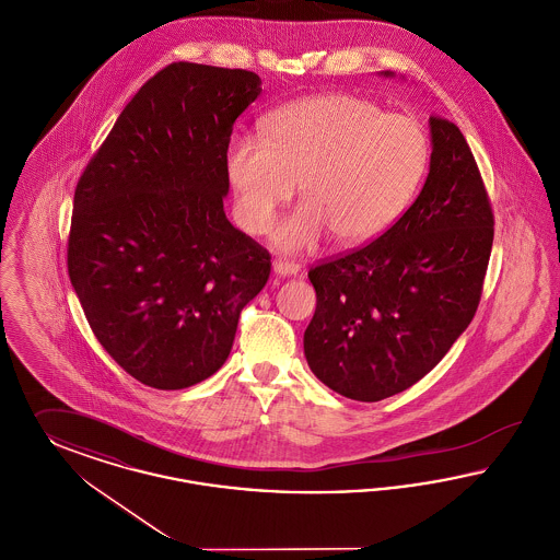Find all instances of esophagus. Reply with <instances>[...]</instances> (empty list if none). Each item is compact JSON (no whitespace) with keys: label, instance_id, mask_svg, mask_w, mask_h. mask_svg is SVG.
Masks as SVG:
<instances>
[{"label":"esophagus","instance_id":"1","mask_svg":"<svg viewBox=\"0 0 560 560\" xmlns=\"http://www.w3.org/2000/svg\"><path fill=\"white\" fill-rule=\"evenodd\" d=\"M272 270H275L277 275L290 277V275H295V272L300 270V265H295V262H291V260H285V258H275V260H272Z\"/></svg>","mask_w":560,"mask_h":560}]
</instances>
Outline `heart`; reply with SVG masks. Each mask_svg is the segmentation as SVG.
Instances as JSON below:
<instances>
[{"label":"heart","mask_w":560,"mask_h":560,"mask_svg":"<svg viewBox=\"0 0 560 560\" xmlns=\"http://www.w3.org/2000/svg\"><path fill=\"white\" fill-rule=\"evenodd\" d=\"M431 141L406 114H387L350 93L298 100L269 118L265 137L237 135L226 148L235 208L249 233H267L298 189L304 203L275 231L285 252L334 233L362 246L402 217L425 179Z\"/></svg>","instance_id":"1"}]
</instances>
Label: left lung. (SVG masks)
Segmentation results:
<instances>
[{"label":"left lung","mask_w":560,"mask_h":560,"mask_svg":"<svg viewBox=\"0 0 560 560\" xmlns=\"http://www.w3.org/2000/svg\"><path fill=\"white\" fill-rule=\"evenodd\" d=\"M429 129L419 198L371 244L308 270L316 311L304 354L314 375L350 400L380 402L423 380L481 300L492 203L460 129L440 114Z\"/></svg>","instance_id":"obj_1"}]
</instances>
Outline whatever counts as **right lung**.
I'll return each instance as SVG.
<instances>
[{
  "mask_svg": "<svg viewBox=\"0 0 560 560\" xmlns=\"http://www.w3.org/2000/svg\"><path fill=\"white\" fill-rule=\"evenodd\" d=\"M260 83L242 68H162L77 183L68 277L93 336L143 385L214 375L269 281V252L223 208L233 122Z\"/></svg>",
  "mask_w": 560,
  "mask_h": 560,
  "instance_id": "1",
  "label": "right lung"
}]
</instances>
